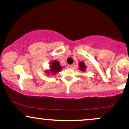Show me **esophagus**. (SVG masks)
Masks as SVG:
<instances>
[{
  "label": "esophagus",
  "mask_w": 129,
  "mask_h": 129,
  "mask_svg": "<svg viewBox=\"0 0 129 129\" xmlns=\"http://www.w3.org/2000/svg\"><path fill=\"white\" fill-rule=\"evenodd\" d=\"M67 68L68 69H72V68H73V66H72V65H68L67 66Z\"/></svg>",
  "instance_id": "34e87169"
}]
</instances>
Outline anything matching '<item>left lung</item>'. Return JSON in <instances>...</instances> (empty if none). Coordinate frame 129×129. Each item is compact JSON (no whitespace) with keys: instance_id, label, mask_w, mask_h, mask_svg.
I'll return each instance as SVG.
<instances>
[{"instance_id":"8db88e82","label":"left lung","mask_w":129,"mask_h":129,"mask_svg":"<svg viewBox=\"0 0 129 129\" xmlns=\"http://www.w3.org/2000/svg\"><path fill=\"white\" fill-rule=\"evenodd\" d=\"M79 65L80 70L84 72V71L85 70V69H86V67H85V65H84V63L82 62H81L79 63Z\"/></svg>"}]
</instances>
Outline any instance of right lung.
<instances>
[{
	"label": "right lung",
	"instance_id": "add662e5",
	"mask_svg": "<svg viewBox=\"0 0 129 129\" xmlns=\"http://www.w3.org/2000/svg\"><path fill=\"white\" fill-rule=\"evenodd\" d=\"M50 67V70L47 72V74H48V75L50 73H51L52 75H55V74L59 72L62 69V67L60 66L59 62L57 60H53L51 62Z\"/></svg>",
	"mask_w": 129,
	"mask_h": 129
}]
</instances>
